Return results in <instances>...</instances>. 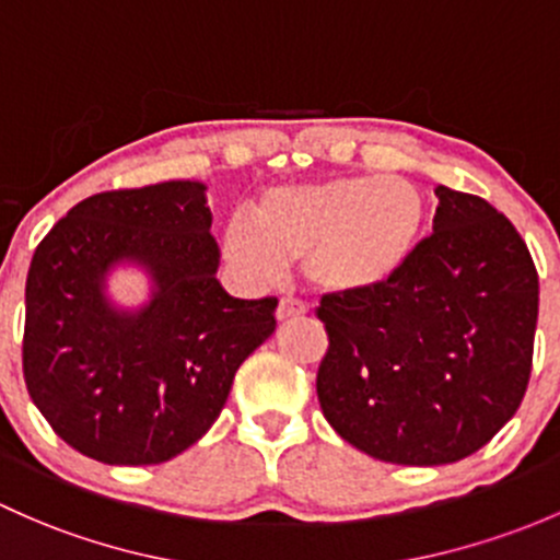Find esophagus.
Instances as JSON below:
<instances>
[{
  "label": "esophagus",
  "mask_w": 560,
  "mask_h": 560,
  "mask_svg": "<svg viewBox=\"0 0 560 560\" xmlns=\"http://www.w3.org/2000/svg\"><path fill=\"white\" fill-rule=\"evenodd\" d=\"M308 314V308H305L300 300H292V298H284L279 303V308H276V319L279 322H290V319H300V316Z\"/></svg>",
  "instance_id": "obj_1"
}]
</instances>
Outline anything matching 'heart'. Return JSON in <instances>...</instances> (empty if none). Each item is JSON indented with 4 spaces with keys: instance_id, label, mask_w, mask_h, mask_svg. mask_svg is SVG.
<instances>
[{
    "instance_id": "1",
    "label": "heart",
    "mask_w": 560,
    "mask_h": 560,
    "mask_svg": "<svg viewBox=\"0 0 560 560\" xmlns=\"http://www.w3.org/2000/svg\"><path fill=\"white\" fill-rule=\"evenodd\" d=\"M427 203L399 176H325L270 187L255 220L235 214L222 246L238 273L276 281L290 262L322 295H357L386 284L419 246Z\"/></svg>"
}]
</instances>
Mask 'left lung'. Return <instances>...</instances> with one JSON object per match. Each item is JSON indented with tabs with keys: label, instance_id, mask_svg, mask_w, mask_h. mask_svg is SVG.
<instances>
[{
	"label": "left lung",
	"instance_id": "obj_1",
	"mask_svg": "<svg viewBox=\"0 0 560 560\" xmlns=\"http://www.w3.org/2000/svg\"><path fill=\"white\" fill-rule=\"evenodd\" d=\"M432 235L375 290L325 295L329 427L368 456L438 467L480 451L532 375L539 279L513 222L438 185Z\"/></svg>",
	"mask_w": 560,
	"mask_h": 560
}]
</instances>
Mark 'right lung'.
Instances as JSON below:
<instances>
[{"instance_id": "add662e5", "label": "right lung", "mask_w": 560, "mask_h": 560, "mask_svg": "<svg viewBox=\"0 0 560 560\" xmlns=\"http://www.w3.org/2000/svg\"><path fill=\"white\" fill-rule=\"evenodd\" d=\"M206 185L174 179L85 198L39 241L26 276L23 378L63 443L102 464L179 456L222 413L235 370L276 329V298L217 279ZM148 298L120 306L115 269Z\"/></svg>"}]
</instances>
